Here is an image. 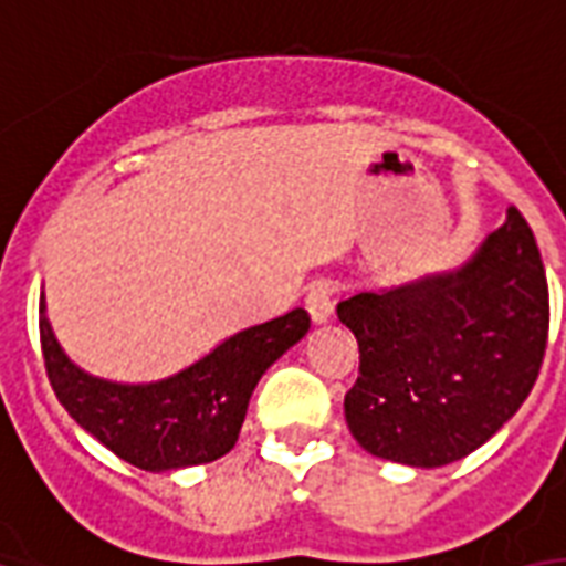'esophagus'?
Returning <instances> with one entry per match:
<instances>
[{"instance_id":"1","label":"esophagus","mask_w":566,"mask_h":566,"mask_svg":"<svg viewBox=\"0 0 566 566\" xmlns=\"http://www.w3.org/2000/svg\"><path fill=\"white\" fill-rule=\"evenodd\" d=\"M304 304H306V313H310V318H313L315 324L327 322L333 313V283H327V280L313 283V286L306 289Z\"/></svg>"}]
</instances>
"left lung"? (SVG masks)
Returning <instances> with one entry per match:
<instances>
[{
  "mask_svg": "<svg viewBox=\"0 0 566 566\" xmlns=\"http://www.w3.org/2000/svg\"><path fill=\"white\" fill-rule=\"evenodd\" d=\"M360 348L345 422L363 449L446 467L488 442L532 392L549 336V286L516 206L463 269L336 306Z\"/></svg>",
  "mask_w": 566,
  "mask_h": 566,
  "instance_id": "8db88e82",
  "label": "left lung"
}]
</instances>
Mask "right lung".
Here are the masks:
<instances>
[{"label":"right lung","mask_w":566,"mask_h":566,"mask_svg":"<svg viewBox=\"0 0 566 566\" xmlns=\"http://www.w3.org/2000/svg\"><path fill=\"white\" fill-rule=\"evenodd\" d=\"M41 352L55 396L91 437L138 470H179L218 461L242 431L262 371L310 331L304 310L248 327L203 360L159 384H112L67 360L43 315Z\"/></svg>","instance_id":"right-lung-1"}]
</instances>
